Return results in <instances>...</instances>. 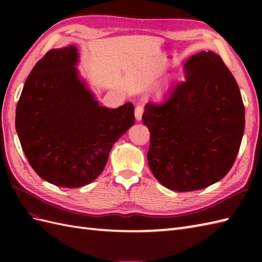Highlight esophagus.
Returning a JSON list of instances; mask_svg holds the SVG:
<instances>
[{"instance_id":"1","label":"esophagus","mask_w":262,"mask_h":262,"mask_svg":"<svg viewBox=\"0 0 262 262\" xmlns=\"http://www.w3.org/2000/svg\"><path fill=\"white\" fill-rule=\"evenodd\" d=\"M142 115H143V107L142 105H137L135 108V118L137 121H140L142 119Z\"/></svg>"}]
</instances>
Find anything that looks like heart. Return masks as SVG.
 I'll return each mask as SVG.
<instances>
[{"label":"heart","instance_id":"obj_1","mask_svg":"<svg viewBox=\"0 0 262 262\" xmlns=\"http://www.w3.org/2000/svg\"><path fill=\"white\" fill-rule=\"evenodd\" d=\"M163 93H164V91H162V92H161V93H160V96H162V94H163Z\"/></svg>","mask_w":262,"mask_h":262}]
</instances>
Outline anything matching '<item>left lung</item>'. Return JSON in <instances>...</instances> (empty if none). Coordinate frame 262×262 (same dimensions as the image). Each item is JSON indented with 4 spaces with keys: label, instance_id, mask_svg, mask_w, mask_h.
I'll return each instance as SVG.
<instances>
[{
    "label": "left lung",
    "instance_id": "left-lung-1",
    "mask_svg": "<svg viewBox=\"0 0 262 262\" xmlns=\"http://www.w3.org/2000/svg\"><path fill=\"white\" fill-rule=\"evenodd\" d=\"M186 80L142 117L151 133L148 165L174 191H193L227 174L240 148L246 111L237 83L219 55L200 52L185 64Z\"/></svg>",
    "mask_w": 262,
    "mask_h": 262
}]
</instances>
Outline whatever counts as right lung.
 <instances>
[{
  "label": "right lung",
  "mask_w": 262,
  "mask_h": 262,
  "mask_svg": "<svg viewBox=\"0 0 262 262\" xmlns=\"http://www.w3.org/2000/svg\"><path fill=\"white\" fill-rule=\"evenodd\" d=\"M73 45L51 49L28 75L15 110L26 158L45 181L64 188L91 183L114 144L134 125L132 102L100 105L75 66Z\"/></svg>",
  "instance_id": "1"
}]
</instances>
